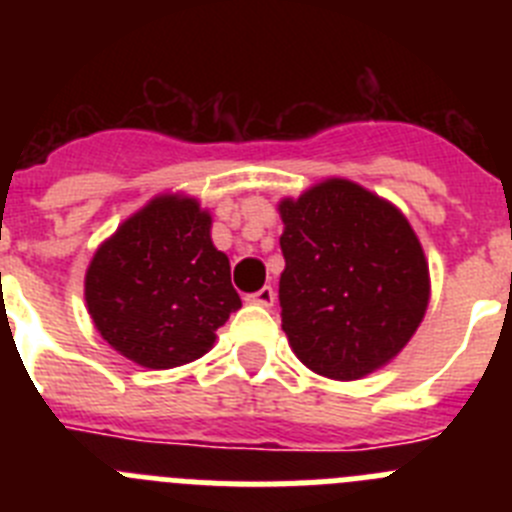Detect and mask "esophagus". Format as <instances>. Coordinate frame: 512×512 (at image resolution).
<instances>
[{
    "instance_id": "esophagus-1",
    "label": "esophagus",
    "mask_w": 512,
    "mask_h": 512,
    "mask_svg": "<svg viewBox=\"0 0 512 512\" xmlns=\"http://www.w3.org/2000/svg\"><path fill=\"white\" fill-rule=\"evenodd\" d=\"M251 305H261V307H271L274 305V300H277V292L271 287H261L259 292H253V295L246 297Z\"/></svg>"
}]
</instances>
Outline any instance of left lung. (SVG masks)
I'll use <instances>...</instances> for the list:
<instances>
[{"mask_svg": "<svg viewBox=\"0 0 512 512\" xmlns=\"http://www.w3.org/2000/svg\"><path fill=\"white\" fill-rule=\"evenodd\" d=\"M282 330L320 377L354 382L415 336L431 274L408 217L351 179H323L277 205Z\"/></svg>", "mask_w": 512, "mask_h": 512, "instance_id": "left-lung-1", "label": "left lung"}]
</instances>
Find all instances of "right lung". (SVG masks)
<instances>
[{
	"instance_id": "1",
	"label": "right lung",
	"mask_w": 512,
	"mask_h": 512,
	"mask_svg": "<svg viewBox=\"0 0 512 512\" xmlns=\"http://www.w3.org/2000/svg\"><path fill=\"white\" fill-rule=\"evenodd\" d=\"M210 228L212 215L194 197L166 192L99 243L84 300L117 354L146 369H174L215 346L241 297Z\"/></svg>"
}]
</instances>
